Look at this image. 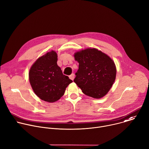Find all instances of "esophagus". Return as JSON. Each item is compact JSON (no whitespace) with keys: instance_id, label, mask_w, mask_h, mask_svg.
<instances>
[{"instance_id":"1","label":"esophagus","mask_w":149,"mask_h":149,"mask_svg":"<svg viewBox=\"0 0 149 149\" xmlns=\"http://www.w3.org/2000/svg\"><path fill=\"white\" fill-rule=\"evenodd\" d=\"M74 77H75V75L74 74H71L70 76H69V78L71 79V80H74Z\"/></svg>"}]
</instances>
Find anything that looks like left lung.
<instances>
[{
  "label": "left lung",
  "mask_w": 149,
  "mask_h": 149,
  "mask_svg": "<svg viewBox=\"0 0 149 149\" xmlns=\"http://www.w3.org/2000/svg\"><path fill=\"white\" fill-rule=\"evenodd\" d=\"M79 68L74 81L87 96L100 99L105 96L116 79L114 61L95 48H87L74 54Z\"/></svg>",
  "instance_id": "obj_1"
}]
</instances>
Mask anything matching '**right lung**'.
I'll return each instance as SVG.
<instances>
[{
    "label": "right lung",
    "mask_w": 149,
    "mask_h": 149,
    "mask_svg": "<svg viewBox=\"0 0 149 149\" xmlns=\"http://www.w3.org/2000/svg\"><path fill=\"white\" fill-rule=\"evenodd\" d=\"M57 54L52 50L39 57L31 65L29 78L31 88L41 100L53 103L64 95L66 88L72 82L64 75L57 65Z\"/></svg>",
    "instance_id": "obj_1"
}]
</instances>
